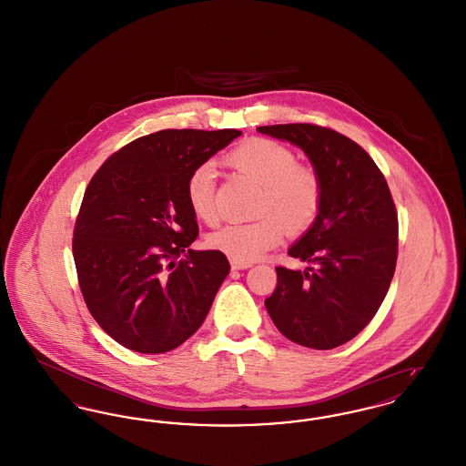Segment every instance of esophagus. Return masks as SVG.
<instances>
[{"label": "esophagus", "instance_id": "1", "mask_svg": "<svg viewBox=\"0 0 466 466\" xmlns=\"http://www.w3.org/2000/svg\"><path fill=\"white\" fill-rule=\"evenodd\" d=\"M230 266H232L234 270H243V268L251 267V264H248V262H236V260H232V262H230Z\"/></svg>", "mask_w": 466, "mask_h": 466}]
</instances>
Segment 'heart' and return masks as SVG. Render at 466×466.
Masks as SVG:
<instances>
[{
	"label": "heart",
	"mask_w": 466,
	"mask_h": 466,
	"mask_svg": "<svg viewBox=\"0 0 466 466\" xmlns=\"http://www.w3.org/2000/svg\"><path fill=\"white\" fill-rule=\"evenodd\" d=\"M227 164L264 185L260 211H272L255 222L228 223L209 234L208 244L236 262H255L283 241L285 232L306 230L321 206V181L308 167L297 164L285 145L255 137L236 147ZM217 167L211 162L199 166L187 179V202L200 222L215 223Z\"/></svg>",
	"instance_id": "heart-1"
}]
</instances>
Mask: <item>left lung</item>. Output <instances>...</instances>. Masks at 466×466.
Here are the masks:
<instances>
[{"mask_svg":"<svg viewBox=\"0 0 466 466\" xmlns=\"http://www.w3.org/2000/svg\"><path fill=\"white\" fill-rule=\"evenodd\" d=\"M258 133L299 147L321 181V206L289 248L310 267H276L278 287L266 300L278 330L312 350H333L361 332L391 285L399 217L388 183L350 137L312 124L264 126Z\"/></svg>","mask_w":466,"mask_h":466,"instance_id":"8db88e82","label":"left lung"}]
</instances>
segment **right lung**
<instances>
[{"label": "right lung", "instance_id": "obj_1", "mask_svg": "<svg viewBox=\"0 0 466 466\" xmlns=\"http://www.w3.org/2000/svg\"><path fill=\"white\" fill-rule=\"evenodd\" d=\"M241 134H148L115 152L90 179L73 257L92 318L124 348L167 353L206 319L230 266L218 249H190L199 227L185 188L192 171Z\"/></svg>", "mask_w": 466, "mask_h": 466}]
</instances>
